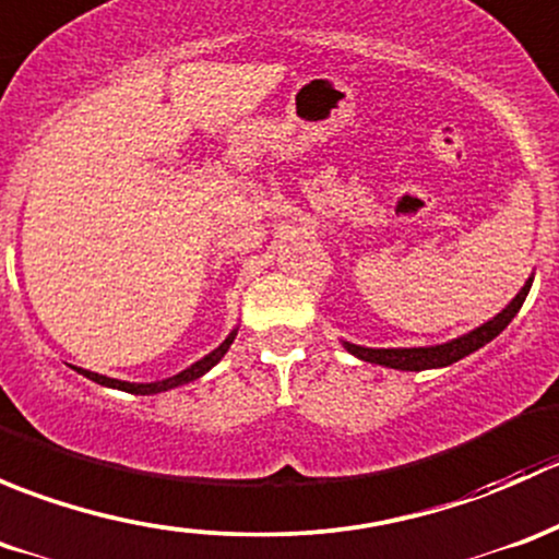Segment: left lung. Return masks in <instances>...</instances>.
Returning a JSON list of instances; mask_svg holds the SVG:
<instances>
[{"mask_svg": "<svg viewBox=\"0 0 559 559\" xmlns=\"http://www.w3.org/2000/svg\"><path fill=\"white\" fill-rule=\"evenodd\" d=\"M530 284L522 286L520 295L511 300L509 308H503V313L495 316L492 321H487L484 326L478 330L467 332V335L456 337L452 343H443V346H430V348H365V346H354V343H346L348 352L354 357L365 359V362H376V365H384V368H394V370H427V368H447V365L456 362V359L467 357L473 354L476 348H481L484 343H489L492 337H498L500 332L509 326V321L520 313L524 297H527Z\"/></svg>", "mask_w": 559, "mask_h": 559, "instance_id": "1", "label": "left lung"}]
</instances>
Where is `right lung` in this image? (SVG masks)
Masks as SVG:
<instances>
[{"instance_id": "right-lung-1", "label": "right lung", "mask_w": 559, "mask_h": 559, "mask_svg": "<svg viewBox=\"0 0 559 559\" xmlns=\"http://www.w3.org/2000/svg\"><path fill=\"white\" fill-rule=\"evenodd\" d=\"M233 341H235V332H233V335L227 337V341L222 343V346L216 348V352L207 354L205 359H200V362H194V365H191V368H186L183 373L173 376V379H167V381H156V384H127V381L107 379V376L92 373V370H81V368H78V373H83V376H86V379L97 381V384H103V386H112V389H121V392H129V394H156V392H167V389L180 386V384H189V381H194V379H200V376H205L207 370H211L213 365H216L218 359L224 357V354H227V348L233 346Z\"/></svg>"}]
</instances>
